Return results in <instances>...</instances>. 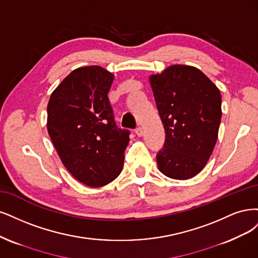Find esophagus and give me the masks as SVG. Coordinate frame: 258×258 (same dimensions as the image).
I'll return each instance as SVG.
<instances>
[{"label":"esophagus","instance_id":"esophagus-1","mask_svg":"<svg viewBox=\"0 0 258 258\" xmlns=\"http://www.w3.org/2000/svg\"><path fill=\"white\" fill-rule=\"evenodd\" d=\"M135 133H136V135H137V136H139V137H140V136H143V135H144V130L139 126V127H137V128L135 130Z\"/></svg>","mask_w":258,"mask_h":258}]
</instances>
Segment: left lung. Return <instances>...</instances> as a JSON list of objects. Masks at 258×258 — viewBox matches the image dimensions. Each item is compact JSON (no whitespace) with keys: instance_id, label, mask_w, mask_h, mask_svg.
<instances>
[{"instance_id":"1","label":"left lung","mask_w":258,"mask_h":258,"mask_svg":"<svg viewBox=\"0 0 258 258\" xmlns=\"http://www.w3.org/2000/svg\"><path fill=\"white\" fill-rule=\"evenodd\" d=\"M157 110L165 128L156 154L159 169L171 179L186 180L210 159L222 118L220 90L193 66L172 65L150 76Z\"/></svg>"}]
</instances>
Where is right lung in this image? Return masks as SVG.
Returning <instances> with one entry per match:
<instances>
[{
  "mask_svg": "<svg viewBox=\"0 0 258 258\" xmlns=\"http://www.w3.org/2000/svg\"><path fill=\"white\" fill-rule=\"evenodd\" d=\"M113 75L101 66L73 71L49 99L47 128L64 166L81 183L99 187L123 167L130 131L118 127L108 92Z\"/></svg>",
  "mask_w": 258,
  "mask_h": 258,
  "instance_id": "right-lung-1",
  "label": "right lung"
}]
</instances>
